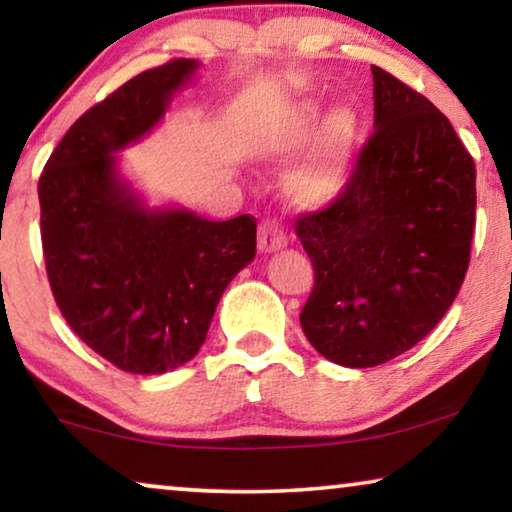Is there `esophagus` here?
Wrapping results in <instances>:
<instances>
[{
  "label": "esophagus",
  "mask_w": 512,
  "mask_h": 512,
  "mask_svg": "<svg viewBox=\"0 0 512 512\" xmlns=\"http://www.w3.org/2000/svg\"><path fill=\"white\" fill-rule=\"evenodd\" d=\"M257 246L262 253H273V250H280L287 246V234H285V229L280 227L278 220L264 218L262 222H259Z\"/></svg>",
  "instance_id": "esophagus-1"
}]
</instances>
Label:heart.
Segmentation results:
<instances>
[{
  "label": "heart",
  "mask_w": 512,
  "mask_h": 512,
  "mask_svg": "<svg viewBox=\"0 0 512 512\" xmlns=\"http://www.w3.org/2000/svg\"><path fill=\"white\" fill-rule=\"evenodd\" d=\"M325 122V109L315 102L301 104L280 134L276 153L294 155L313 141ZM357 143V120L352 111L338 109L329 115L313 153L290 176V194L301 208H320L343 192L350 178Z\"/></svg>",
  "instance_id": "obj_1"
}]
</instances>
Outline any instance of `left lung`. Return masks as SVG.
I'll use <instances>...</instances> for the list:
<instances>
[{"instance_id": "8db88e82", "label": "left lung", "mask_w": 512, "mask_h": 512, "mask_svg": "<svg viewBox=\"0 0 512 512\" xmlns=\"http://www.w3.org/2000/svg\"><path fill=\"white\" fill-rule=\"evenodd\" d=\"M371 71L376 129L343 192L294 227L315 271L301 329L350 369L390 362L441 322L475 227V164L450 120L385 69Z\"/></svg>"}]
</instances>
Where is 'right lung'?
<instances>
[{"instance_id":"right-lung-1","label":"right lung","mask_w":512,"mask_h":512,"mask_svg":"<svg viewBox=\"0 0 512 512\" xmlns=\"http://www.w3.org/2000/svg\"><path fill=\"white\" fill-rule=\"evenodd\" d=\"M197 60H169L78 118L39 178L41 246L55 304L81 341L127 373L197 355L215 306L255 257L257 220L146 211L115 157L153 129Z\"/></svg>"}]
</instances>
